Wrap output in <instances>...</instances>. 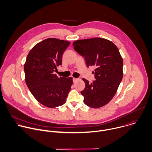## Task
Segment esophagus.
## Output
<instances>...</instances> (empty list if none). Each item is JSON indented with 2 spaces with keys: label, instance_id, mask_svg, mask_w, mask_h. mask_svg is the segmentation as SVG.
Here are the masks:
<instances>
[{
  "label": "esophagus",
  "instance_id": "1",
  "mask_svg": "<svg viewBox=\"0 0 152 152\" xmlns=\"http://www.w3.org/2000/svg\"><path fill=\"white\" fill-rule=\"evenodd\" d=\"M77 80H78V79H77V78H73V82H76Z\"/></svg>",
  "mask_w": 152,
  "mask_h": 152
}]
</instances>
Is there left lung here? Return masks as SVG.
Returning <instances> with one entry per match:
<instances>
[{
	"mask_svg": "<svg viewBox=\"0 0 152 152\" xmlns=\"http://www.w3.org/2000/svg\"><path fill=\"white\" fill-rule=\"evenodd\" d=\"M74 49L85 58L87 66L96 69L95 80L89 83L83 79L85 88L81 91L84 103L97 108L107 104L115 95L122 80L123 61L117 46L111 41L94 38L73 42Z\"/></svg>",
	"mask_w": 152,
	"mask_h": 152,
	"instance_id": "1",
	"label": "left lung"
}]
</instances>
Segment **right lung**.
Listing matches in <instances>:
<instances>
[{
	"instance_id": "add662e5",
	"label": "right lung",
	"mask_w": 152,
	"mask_h": 152,
	"mask_svg": "<svg viewBox=\"0 0 152 152\" xmlns=\"http://www.w3.org/2000/svg\"><path fill=\"white\" fill-rule=\"evenodd\" d=\"M70 44L67 41L47 38L36 44L27 56L24 64L26 84L34 98L48 108L63 105L70 91L72 77H58L54 74Z\"/></svg>"
}]
</instances>
